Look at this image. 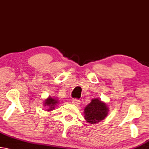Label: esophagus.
<instances>
[{
	"instance_id": "esophagus-1",
	"label": "esophagus",
	"mask_w": 149,
	"mask_h": 149,
	"mask_svg": "<svg viewBox=\"0 0 149 149\" xmlns=\"http://www.w3.org/2000/svg\"><path fill=\"white\" fill-rule=\"evenodd\" d=\"M72 103L76 106H79L80 104V100L78 99H73L72 100Z\"/></svg>"
}]
</instances>
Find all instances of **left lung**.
Listing matches in <instances>:
<instances>
[{"mask_svg": "<svg viewBox=\"0 0 149 149\" xmlns=\"http://www.w3.org/2000/svg\"><path fill=\"white\" fill-rule=\"evenodd\" d=\"M109 108L100 99H93L84 109V118L90 124L100 122L107 116Z\"/></svg>", "mask_w": 149, "mask_h": 149, "instance_id": "1", "label": "left lung"}]
</instances>
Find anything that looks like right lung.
Returning a JSON list of instances; mask_svg holds the SVG:
<instances>
[{"label":"right lung","mask_w":149,"mask_h":149,"mask_svg":"<svg viewBox=\"0 0 149 149\" xmlns=\"http://www.w3.org/2000/svg\"><path fill=\"white\" fill-rule=\"evenodd\" d=\"M58 104H59V101L58 98L52 97H50V96H49V97L44 100L43 102V105L45 107H47V111H49V112L54 110L55 107H56Z\"/></svg>","instance_id":"add662e5"}]
</instances>
